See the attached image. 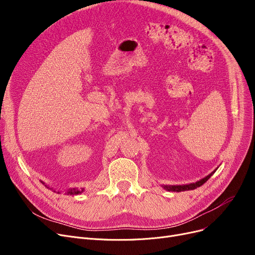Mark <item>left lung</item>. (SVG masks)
I'll return each mask as SVG.
<instances>
[{"instance_id":"obj_1","label":"left lung","mask_w":255,"mask_h":255,"mask_svg":"<svg viewBox=\"0 0 255 255\" xmlns=\"http://www.w3.org/2000/svg\"><path fill=\"white\" fill-rule=\"evenodd\" d=\"M218 168V167H217ZM217 168L215 170H213L210 175H208L207 177L203 178L202 180H199L195 183H190V184H185V185H162L163 188L167 191H173V192H181V191H187V190H193L196 189L197 187H200L202 185H204L213 175L214 172L217 170Z\"/></svg>"}]
</instances>
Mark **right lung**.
Here are the masks:
<instances>
[{
  "label": "right lung",
  "instance_id": "1",
  "mask_svg": "<svg viewBox=\"0 0 255 255\" xmlns=\"http://www.w3.org/2000/svg\"><path fill=\"white\" fill-rule=\"evenodd\" d=\"M41 183L42 184H44L45 185V183H43L42 181H41ZM45 187H47L48 189H50V190H53V188H49V187L47 186V185H45ZM85 191V189L83 188L82 190H79V189H77V188H70V189H67V190H65V194H68V195H77V194H80L82 192H84ZM53 192H57V193H60L61 191H57L56 189L53 190Z\"/></svg>",
  "mask_w": 255,
  "mask_h": 255
}]
</instances>
